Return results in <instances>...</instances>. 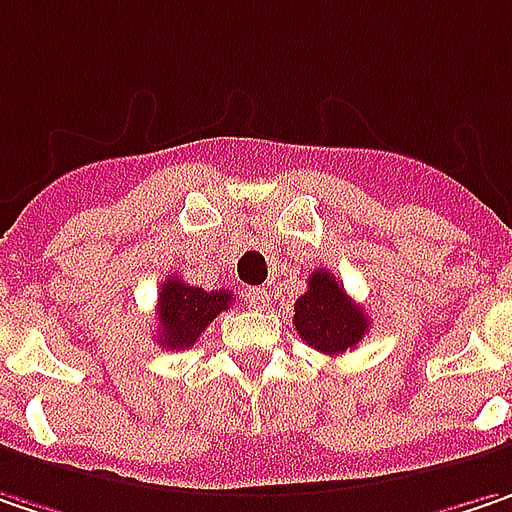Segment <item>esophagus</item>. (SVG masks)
Segmentation results:
<instances>
[{
  "mask_svg": "<svg viewBox=\"0 0 512 512\" xmlns=\"http://www.w3.org/2000/svg\"><path fill=\"white\" fill-rule=\"evenodd\" d=\"M246 303H249L252 309H263V306H269V292H266V289H249V292H246Z\"/></svg>",
  "mask_w": 512,
  "mask_h": 512,
  "instance_id": "obj_1",
  "label": "esophagus"
}]
</instances>
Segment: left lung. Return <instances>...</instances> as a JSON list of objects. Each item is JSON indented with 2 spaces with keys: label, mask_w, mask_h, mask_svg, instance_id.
<instances>
[{
  "label": "left lung",
  "mask_w": 512,
  "mask_h": 512,
  "mask_svg": "<svg viewBox=\"0 0 512 512\" xmlns=\"http://www.w3.org/2000/svg\"><path fill=\"white\" fill-rule=\"evenodd\" d=\"M295 329L323 355H341L361 344L369 332V318L349 300L341 280L318 269L309 278V289L295 300Z\"/></svg>",
  "instance_id": "left-lung-1"
}]
</instances>
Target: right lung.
Instances as JSON below:
<instances>
[{
  "label": "right lung",
  "instance_id": "1",
  "mask_svg": "<svg viewBox=\"0 0 512 512\" xmlns=\"http://www.w3.org/2000/svg\"><path fill=\"white\" fill-rule=\"evenodd\" d=\"M232 306L229 289L191 286L186 280L168 278L157 295V341L166 349H189L209 323Z\"/></svg>",
  "mask_w": 512,
  "mask_h": 512
}]
</instances>
